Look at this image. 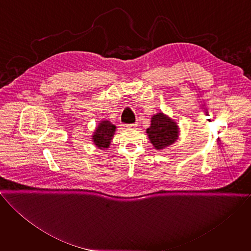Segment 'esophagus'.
Listing matches in <instances>:
<instances>
[{
	"label": "esophagus",
	"mask_w": 251,
	"mask_h": 251,
	"mask_svg": "<svg viewBox=\"0 0 251 251\" xmlns=\"http://www.w3.org/2000/svg\"><path fill=\"white\" fill-rule=\"evenodd\" d=\"M139 126V123L138 122H136V123H134V124H130V125H127V128L128 129H132V130H134V129H137V127Z\"/></svg>",
	"instance_id": "esophagus-1"
}]
</instances>
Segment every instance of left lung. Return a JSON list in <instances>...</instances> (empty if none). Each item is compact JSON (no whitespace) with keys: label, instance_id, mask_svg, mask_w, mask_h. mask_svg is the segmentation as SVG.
I'll return each mask as SVG.
<instances>
[{"label":"left lung","instance_id":"1","mask_svg":"<svg viewBox=\"0 0 251 251\" xmlns=\"http://www.w3.org/2000/svg\"><path fill=\"white\" fill-rule=\"evenodd\" d=\"M146 134L156 150L166 149L177 141L180 129L177 123L163 112H157L151 118V125Z\"/></svg>","mask_w":251,"mask_h":251}]
</instances>
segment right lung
<instances>
[{"label":"right lung","mask_w":251,"mask_h":251,"mask_svg":"<svg viewBox=\"0 0 251 251\" xmlns=\"http://www.w3.org/2000/svg\"><path fill=\"white\" fill-rule=\"evenodd\" d=\"M115 130L116 126L113 125L111 121L102 120L96 126L95 131L91 136V140L99 149H108L112 143Z\"/></svg>","instance_id":"add662e5"}]
</instances>
